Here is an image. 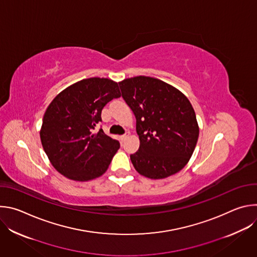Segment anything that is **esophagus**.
Listing matches in <instances>:
<instances>
[{"instance_id": "1", "label": "esophagus", "mask_w": 257, "mask_h": 257, "mask_svg": "<svg viewBox=\"0 0 257 257\" xmlns=\"http://www.w3.org/2000/svg\"><path fill=\"white\" fill-rule=\"evenodd\" d=\"M126 138H127V134H124V135H121V136H120V139H121L122 142H123Z\"/></svg>"}]
</instances>
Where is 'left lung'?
Returning a JSON list of instances; mask_svg holds the SVG:
<instances>
[{
  "instance_id": "8db88e82",
  "label": "left lung",
  "mask_w": 257,
  "mask_h": 257,
  "mask_svg": "<svg viewBox=\"0 0 257 257\" xmlns=\"http://www.w3.org/2000/svg\"><path fill=\"white\" fill-rule=\"evenodd\" d=\"M119 85L136 118L140 145L130 156L135 170L150 179H164L181 171L189 162L199 135L189 99L154 77H131Z\"/></svg>"
}]
</instances>
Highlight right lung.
Listing matches in <instances>:
<instances>
[{
  "instance_id": "1",
  "label": "right lung",
  "mask_w": 257,
  "mask_h": 257,
  "mask_svg": "<svg viewBox=\"0 0 257 257\" xmlns=\"http://www.w3.org/2000/svg\"><path fill=\"white\" fill-rule=\"evenodd\" d=\"M120 96L117 82L92 77L68 86L52 100L40 134L45 153L60 174L84 182L105 173L120 143L94 129L101 122L103 106Z\"/></svg>"
}]
</instances>
